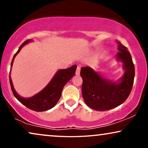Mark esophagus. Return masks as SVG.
I'll return each instance as SVG.
<instances>
[{"label":"esophagus","instance_id":"obj_1","mask_svg":"<svg viewBox=\"0 0 148 148\" xmlns=\"http://www.w3.org/2000/svg\"><path fill=\"white\" fill-rule=\"evenodd\" d=\"M80 70H81V67L79 66H77V69H76V72H75V74L77 75H79L80 74Z\"/></svg>","mask_w":148,"mask_h":148}]
</instances>
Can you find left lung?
<instances>
[{
    "label": "left lung",
    "instance_id": "1",
    "mask_svg": "<svg viewBox=\"0 0 148 148\" xmlns=\"http://www.w3.org/2000/svg\"><path fill=\"white\" fill-rule=\"evenodd\" d=\"M118 43L116 58L123 62L124 75L117 82H111L102 77L90 66L81 68L83 79L82 87L84 100L90 108L104 111L123 104L132 90L135 77V66L130 52L120 42Z\"/></svg>",
    "mask_w": 148,
    "mask_h": 148
}]
</instances>
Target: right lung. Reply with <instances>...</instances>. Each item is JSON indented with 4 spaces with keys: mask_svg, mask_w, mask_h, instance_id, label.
Wrapping results in <instances>:
<instances>
[{
    "mask_svg": "<svg viewBox=\"0 0 148 148\" xmlns=\"http://www.w3.org/2000/svg\"><path fill=\"white\" fill-rule=\"evenodd\" d=\"M32 40H27L23 42L20 46L19 50L14 55L11 64V69L13 65L14 58L17 54L20 52V50L25 44L29 43ZM77 65H73L71 67L66 69L58 70L54 77L52 79L49 84L42 90L41 92L34 95L31 98H25L21 97L16 92L13 88V83H12L11 77L9 75V82L11 85V90L13 94L16 98L24 106L27 107L28 108L33 110L36 112H42L51 109L55 106L61 96L62 90L63 87L66 83L71 79L75 74Z\"/></svg>",
    "mask_w": 148,
    "mask_h": 148,
    "instance_id": "add662e5",
    "label": "right lung"
}]
</instances>
